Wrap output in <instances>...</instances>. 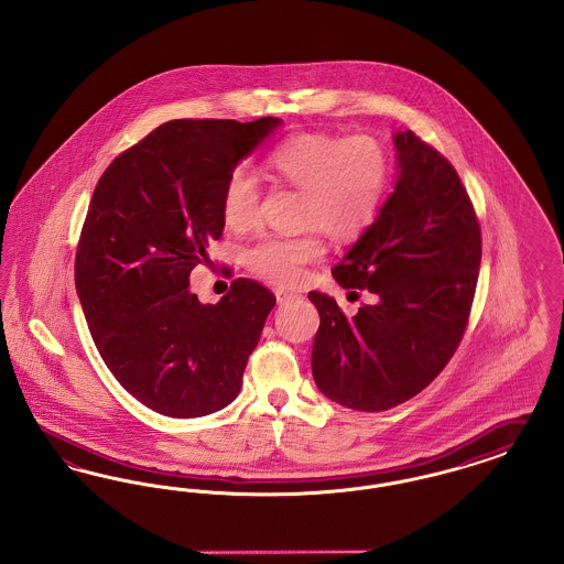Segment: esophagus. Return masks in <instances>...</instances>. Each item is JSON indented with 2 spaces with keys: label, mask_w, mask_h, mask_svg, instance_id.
Masks as SVG:
<instances>
[{
  "label": "esophagus",
  "mask_w": 564,
  "mask_h": 564,
  "mask_svg": "<svg viewBox=\"0 0 564 564\" xmlns=\"http://www.w3.org/2000/svg\"><path fill=\"white\" fill-rule=\"evenodd\" d=\"M274 295H276V302H279V304H288V302H294V300L300 297L295 292H288V290H276Z\"/></svg>",
  "instance_id": "1"
}]
</instances>
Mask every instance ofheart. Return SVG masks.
<instances>
[{"instance_id":"1","label":"heart","mask_w":564,"mask_h":564,"mask_svg":"<svg viewBox=\"0 0 564 564\" xmlns=\"http://www.w3.org/2000/svg\"><path fill=\"white\" fill-rule=\"evenodd\" d=\"M270 175L302 192L300 224L311 226L297 237L267 235L242 253L247 269L276 285H294L304 267L325 253L322 235L352 239L380 209L389 184V161L382 145L355 134L300 133L272 148ZM260 212V184L251 171L237 166L221 188V219L230 230H247Z\"/></svg>"}]
</instances>
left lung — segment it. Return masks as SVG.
Segmentation results:
<instances>
[{
	"label": "left lung",
	"mask_w": 564,
	"mask_h": 564,
	"mask_svg": "<svg viewBox=\"0 0 564 564\" xmlns=\"http://www.w3.org/2000/svg\"><path fill=\"white\" fill-rule=\"evenodd\" d=\"M395 184L332 274L376 302L347 317L332 295L319 311L313 378L332 402L380 412L408 402L444 370L469 319L482 260L471 200L453 164L412 131H395Z\"/></svg>",
	"instance_id": "1"
}]
</instances>
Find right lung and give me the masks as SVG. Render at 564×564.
Masks as SVG:
<instances>
[{
  "label": "right lung",
  "instance_id": "right-lung-1",
  "mask_svg": "<svg viewBox=\"0 0 564 564\" xmlns=\"http://www.w3.org/2000/svg\"><path fill=\"white\" fill-rule=\"evenodd\" d=\"M281 118L171 120L101 175L82 228L76 290L109 372L150 410L207 416L235 402L274 295L237 279L217 304L189 292V272L224 230L230 171Z\"/></svg>",
  "mask_w": 564,
  "mask_h": 564
}]
</instances>
